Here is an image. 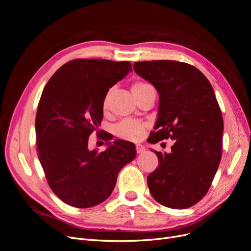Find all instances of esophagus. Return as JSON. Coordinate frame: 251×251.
<instances>
[{"mask_svg":"<svg viewBox=\"0 0 251 251\" xmlns=\"http://www.w3.org/2000/svg\"><path fill=\"white\" fill-rule=\"evenodd\" d=\"M144 151H146V149H144L142 144H137V146H136V151H137V154H142Z\"/></svg>","mask_w":251,"mask_h":251,"instance_id":"34e87169","label":"esophagus"}]
</instances>
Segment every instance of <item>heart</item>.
Returning <instances> with one entry per match:
<instances>
[{"mask_svg": "<svg viewBox=\"0 0 251 251\" xmlns=\"http://www.w3.org/2000/svg\"><path fill=\"white\" fill-rule=\"evenodd\" d=\"M151 87L150 83L144 81H135L132 85V92L136 98H139L141 94ZM110 102V92L104 95L102 100V110L107 111L109 108ZM148 125L143 121L135 120V119H125L115 126L114 132H115L116 136L121 139L128 140V141H138L140 140L144 132H146Z\"/></svg>", "mask_w": 251, "mask_h": 251, "instance_id": "b5f03b06", "label": "heart"}]
</instances>
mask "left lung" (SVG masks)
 Here are the masks:
<instances>
[{
    "label": "left lung",
    "mask_w": 251,
    "mask_h": 251,
    "mask_svg": "<svg viewBox=\"0 0 251 251\" xmlns=\"http://www.w3.org/2000/svg\"><path fill=\"white\" fill-rule=\"evenodd\" d=\"M133 67L159 94L149 142L175 140L170 153L154 151L159 166L148 176L151 195L166 207H191L208 192L221 161L224 125L214 89L186 63L146 60Z\"/></svg>",
    "instance_id": "1"
}]
</instances>
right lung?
<instances>
[{
	"label": "right lung",
	"mask_w": 251,
	"mask_h": 251,
	"mask_svg": "<svg viewBox=\"0 0 251 251\" xmlns=\"http://www.w3.org/2000/svg\"><path fill=\"white\" fill-rule=\"evenodd\" d=\"M130 71V62L77 58L60 67L43 90L35 118L39 159L52 192L73 207L108 199L118 173L136 157L134 143H111L108 135L102 136L107 150L88 149L103 117L104 95Z\"/></svg>",
	"instance_id": "1"
}]
</instances>
